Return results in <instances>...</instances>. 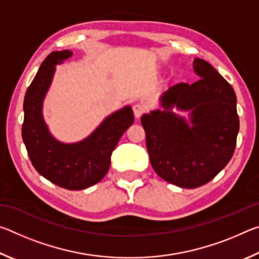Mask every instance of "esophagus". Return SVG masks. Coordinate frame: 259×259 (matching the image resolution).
Segmentation results:
<instances>
[{"label":"esophagus","mask_w":259,"mask_h":259,"mask_svg":"<svg viewBox=\"0 0 259 259\" xmlns=\"http://www.w3.org/2000/svg\"><path fill=\"white\" fill-rule=\"evenodd\" d=\"M145 111H146V106L143 104H136L134 106V114L137 119H139V117L143 115V113H145Z\"/></svg>","instance_id":"obj_1"}]
</instances>
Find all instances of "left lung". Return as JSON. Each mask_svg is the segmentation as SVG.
Instances as JSON below:
<instances>
[{
  "mask_svg": "<svg viewBox=\"0 0 259 259\" xmlns=\"http://www.w3.org/2000/svg\"><path fill=\"white\" fill-rule=\"evenodd\" d=\"M199 78L178 83L161 97L163 111L142 116L150 161L165 182L183 188L209 183L233 156L239 115L233 88L208 61L196 58ZM176 106L190 112V123L175 114Z\"/></svg>",
  "mask_w": 259,
  "mask_h": 259,
  "instance_id": "8db88e82",
  "label": "left lung"
}]
</instances>
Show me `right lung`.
I'll list each match as a JSON object with an SVG mask.
<instances>
[{
  "label": "right lung",
  "mask_w": 259,
  "mask_h": 259,
  "mask_svg": "<svg viewBox=\"0 0 259 259\" xmlns=\"http://www.w3.org/2000/svg\"><path fill=\"white\" fill-rule=\"evenodd\" d=\"M72 51H54L43 60L26 91L21 136L30 162L48 181L71 191L84 190L102 181L111 165V155L121 136L134 123L130 106L106 117L89 137L74 144L56 140L43 120V99L51 84L56 65Z\"/></svg>",
  "instance_id": "1"
}]
</instances>
